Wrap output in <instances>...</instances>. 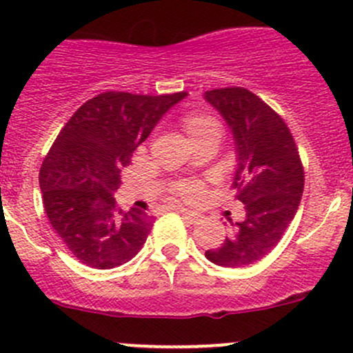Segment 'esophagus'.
<instances>
[{"label":"esophagus","mask_w":353,"mask_h":353,"mask_svg":"<svg viewBox=\"0 0 353 353\" xmlns=\"http://www.w3.org/2000/svg\"><path fill=\"white\" fill-rule=\"evenodd\" d=\"M178 212H180L181 215H185V219H188L190 223H196L202 221V215L196 214V212H192V210H187V208H178Z\"/></svg>","instance_id":"1"}]
</instances>
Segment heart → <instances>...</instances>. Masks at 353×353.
Wrapping results in <instances>:
<instances>
[{
    "instance_id": "obj_1",
    "label": "heart",
    "mask_w": 353,
    "mask_h": 353,
    "mask_svg": "<svg viewBox=\"0 0 353 353\" xmlns=\"http://www.w3.org/2000/svg\"><path fill=\"white\" fill-rule=\"evenodd\" d=\"M183 128H185V131H187L188 138L193 139V138H199V136H202L203 132H207L210 130H219V124H217V121L210 116L190 114V116L185 117ZM180 192L183 193V195L192 196L199 192V185L187 183L180 188Z\"/></svg>"
}]
</instances>
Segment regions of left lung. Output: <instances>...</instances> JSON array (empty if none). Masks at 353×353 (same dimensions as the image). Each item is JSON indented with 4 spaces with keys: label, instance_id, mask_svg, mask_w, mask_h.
I'll use <instances>...</instances> for the list:
<instances>
[{
    "label": "left lung",
    "instance_id": "8db88e82",
    "mask_svg": "<svg viewBox=\"0 0 353 353\" xmlns=\"http://www.w3.org/2000/svg\"><path fill=\"white\" fill-rule=\"evenodd\" d=\"M205 99L223 117L234 139V196L244 217L229 219V236L205 257L222 268H245L266 257L296 215L305 173L284 121L244 87L207 90Z\"/></svg>",
    "mask_w": 353,
    "mask_h": 353
}]
</instances>
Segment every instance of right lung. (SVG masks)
<instances>
[{
    "label": "right lung",
    "mask_w": 353,
    "mask_h": 353,
    "mask_svg": "<svg viewBox=\"0 0 353 353\" xmlns=\"http://www.w3.org/2000/svg\"><path fill=\"white\" fill-rule=\"evenodd\" d=\"M187 96L104 92L81 105L59 132L40 170L41 196L54 230L82 264L112 269L141 251L153 222L139 208H117L119 173Z\"/></svg>",
    "instance_id": "right-lung-1"
}]
</instances>
